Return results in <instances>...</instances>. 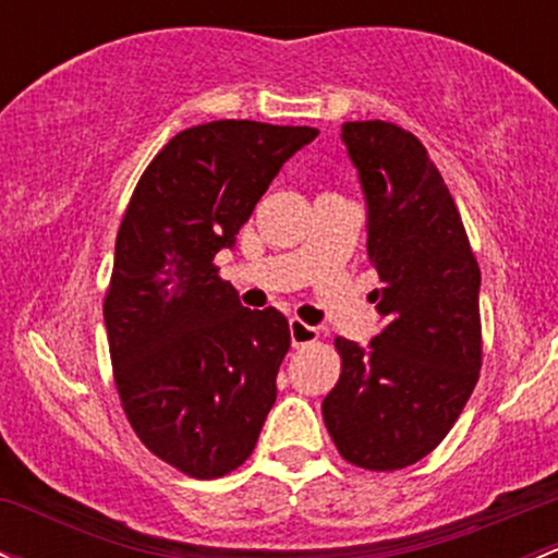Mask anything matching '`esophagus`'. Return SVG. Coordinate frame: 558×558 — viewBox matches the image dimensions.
Listing matches in <instances>:
<instances>
[{
    "label": "esophagus",
    "mask_w": 558,
    "mask_h": 558,
    "mask_svg": "<svg viewBox=\"0 0 558 558\" xmlns=\"http://www.w3.org/2000/svg\"><path fill=\"white\" fill-rule=\"evenodd\" d=\"M289 328H291V344L293 347H307L317 339V328H312V326H307V323L296 320V317H291Z\"/></svg>",
    "instance_id": "34e87169"
}]
</instances>
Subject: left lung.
<instances>
[{
    "label": "left lung",
    "mask_w": 558,
    "mask_h": 558,
    "mask_svg": "<svg viewBox=\"0 0 558 558\" xmlns=\"http://www.w3.org/2000/svg\"><path fill=\"white\" fill-rule=\"evenodd\" d=\"M341 143L368 211L381 330L368 344L336 339L341 376L323 418L349 463L395 471L437 448L474 391L482 275L456 201L413 134L347 121Z\"/></svg>",
    "instance_id": "left-lung-1"
}]
</instances>
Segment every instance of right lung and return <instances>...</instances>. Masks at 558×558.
<instances>
[{"instance_id": "right-lung-1", "label": "right lung", "mask_w": 558, "mask_h": 558, "mask_svg": "<svg viewBox=\"0 0 558 558\" xmlns=\"http://www.w3.org/2000/svg\"><path fill=\"white\" fill-rule=\"evenodd\" d=\"M312 126L211 121L140 177L106 296L116 387L145 448L195 480L238 469L278 397L291 347L275 307L246 310L214 267Z\"/></svg>"}]
</instances>
